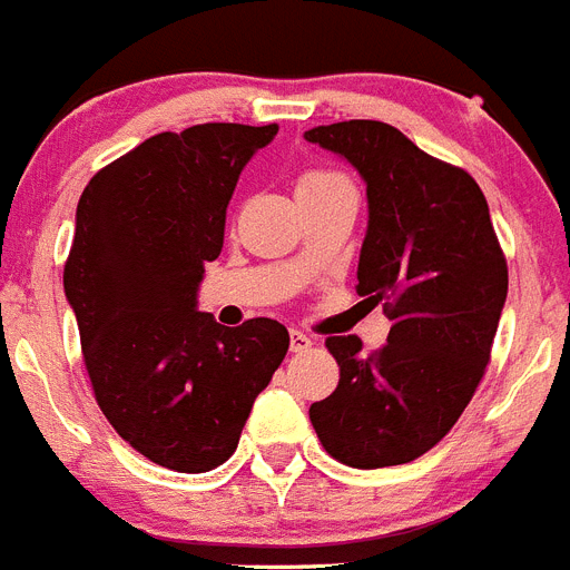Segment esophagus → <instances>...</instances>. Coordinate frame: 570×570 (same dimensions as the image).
Masks as SVG:
<instances>
[{"label":"esophagus","instance_id":"34e87169","mask_svg":"<svg viewBox=\"0 0 570 570\" xmlns=\"http://www.w3.org/2000/svg\"><path fill=\"white\" fill-rule=\"evenodd\" d=\"M315 341L309 338L306 333H301V330H289V350L292 353H306L309 346H313Z\"/></svg>","mask_w":570,"mask_h":570}]
</instances>
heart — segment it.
<instances>
[{"label": "heart", "instance_id": "1", "mask_svg": "<svg viewBox=\"0 0 570 570\" xmlns=\"http://www.w3.org/2000/svg\"><path fill=\"white\" fill-rule=\"evenodd\" d=\"M338 180H344V177L335 175V171H306V175L298 180V189H309V186H326V183H338Z\"/></svg>", "mask_w": 570, "mask_h": 570}]
</instances>
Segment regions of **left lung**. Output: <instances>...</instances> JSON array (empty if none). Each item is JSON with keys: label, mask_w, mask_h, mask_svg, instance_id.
<instances>
[{"label": "left lung", "mask_w": 570, "mask_h": 570, "mask_svg": "<svg viewBox=\"0 0 570 570\" xmlns=\"http://www.w3.org/2000/svg\"><path fill=\"white\" fill-rule=\"evenodd\" d=\"M367 186L358 295L384 301L387 344L326 338L341 367L309 407L330 456L350 468L407 464L442 442L476 393L508 298V264L476 180L424 155L399 128L350 120L304 131Z\"/></svg>", "instance_id": "8db88e82"}]
</instances>
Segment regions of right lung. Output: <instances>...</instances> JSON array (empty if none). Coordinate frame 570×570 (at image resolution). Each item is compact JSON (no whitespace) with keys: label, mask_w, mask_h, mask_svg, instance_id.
I'll use <instances>...</instances> for the list:
<instances>
[{"label":"right lung","mask_w":570,"mask_h":570,"mask_svg":"<svg viewBox=\"0 0 570 570\" xmlns=\"http://www.w3.org/2000/svg\"><path fill=\"white\" fill-rule=\"evenodd\" d=\"M278 126L163 131L91 177L77 206L66 298L97 404L137 453L177 473L224 464L289 333L237 330L197 309L203 264L224 249L237 177Z\"/></svg>","instance_id":"add662e5"}]
</instances>
